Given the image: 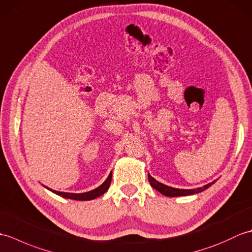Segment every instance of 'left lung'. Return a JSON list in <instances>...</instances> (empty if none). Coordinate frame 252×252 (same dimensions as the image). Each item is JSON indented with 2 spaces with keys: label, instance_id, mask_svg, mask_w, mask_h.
<instances>
[{
  "label": "left lung",
  "instance_id": "1",
  "mask_svg": "<svg viewBox=\"0 0 252 252\" xmlns=\"http://www.w3.org/2000/svg\"><path fill=\"white\" fill-rule=\"evenodd\" d=\"M148 181L151 183V186L154 187L155 189L158 190L159 192H161L162 195L167 196V197H179V196H189V195H195L198 194V192H201L203 190H206L209 189L212 184H215L217 181H213L211 183H209L207 185H203L202 187H198V189H175V187H171L168 185H164L160 182L155 180L153 176L148 173Z\"/></svg>",
  "mask_w": 252,
  "mask_h": 252
}]
</instances>
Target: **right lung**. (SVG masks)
Instances as JSON below:
<instances>
[{
  "instance_id": "obj_1",
  "label": "right lung",
  "mask_w": 252,
  "mask_h": 252,
  "mask_svg": "<svg viewBox=\"0 0 252 252\" xmlns=\"http://www.w3.org/2000/svg\"><path fill=\"white\" fill-rule=\"evenodd\" d=\"M111 178L112 174L110 172V174L108 175V178L105 180V182L101 185H99L98 187H96L95 189H92L90 191H85V192H80V194H74V192H63V191H57L54 189H51L49 187L45 186V189H47L49 190H51L54 194L62 196L63 198H68V199H73V200H92L97 198L99 196H101L103 194L108 190L109 186H110V182H111Z\"/></svg>"
}]
</instances>
